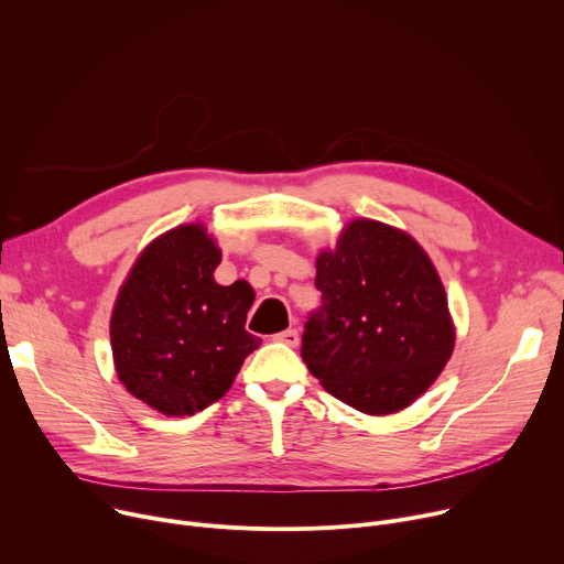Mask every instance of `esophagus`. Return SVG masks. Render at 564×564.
Instances as JSON below:
<instances>
[{
	"label": "esophagus",
	"mask_w": 564,
	"mask_h": 564,
	"mask_svg": "<svg viewBox=\"0 0 564 564\" xmlns=\"http://www.w3.org/2000/svg\"><path fill=\"white\" fill-rule=\"evenodd\" d=\"M273 340H275V343H282V345H286V347H297V345H300V334H297L295 329H286V332L275 334Z\"/></svg>",
	"instance_id": "esophagus-1"
}]
</instances>
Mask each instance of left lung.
<instances>
[{
  "instance_id": "obj_1",
  "label": "left lung",
  "mask_w": 564,
  "mask_h": 564,
  "mask_svg": "<svg viewBox=\"0 0 564 564\" xmlns=\"http://www.w3.org/2000/svg\"><path fill=\"white\" fill-rule=\"evenodd\" d=\"M321 306L300 356L338 401L392 414L421 397L448 362L455 332L444 284L405 232L351 221L316 262Z\"/></svg>"
}]
</instances>
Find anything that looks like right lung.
Returning a JSON list of instances; mask_svg holds the SVG:
<instances>
[{
	"mask_svg": "<svg viewBox=\"0 0 564 564\" xmlns=\"http://www.w3.org/2000/svg\"><path fill=\"white\" fill-rule=\"evenodd\" d=\"M219 262L202 226H178L143 250L118 293L109 329L118 379L167 416L219 401L262 343L243 329L253 289L217 284Z\"/></svg>",
	"mask_w": 564,
	"mask_h": 564,
	"instance_id": "right-lung-1",
	"label": "right lung"
}]
</instances>
